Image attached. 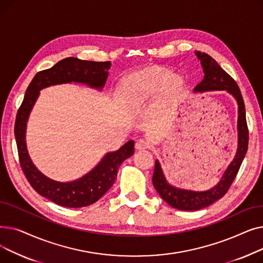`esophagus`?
<instances>
[{"label": "esophagus", "mask_w": 263, "mask_h": 263, "mask_svg": "<svg viewBox=\"0 0 263 263\" xmlns=\"http://www.w3.org/2000/svg\"><path fill=\"white\" fill-rule=\"evenodd\" d=\"M150 147V143L144 139H140L137 140L135 143V148L139 150H143V149H147Z\"/></svg>", "instance_id": "obj_1"}]
</instances>
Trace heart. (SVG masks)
I'll use <instances>...</instances> for the list:
<instances>
[{
	"label": "heart",
	"instance_id": "heart-1",
	"mask_svg": "<svg viewBox=\"0 0 263 263\" xmlns=\"http://www.w3.org/2000/svg\"><path fill=\"white\" fill-rule=\"evenodd\" d=\"M182 84L180 77L172 74L165 69H146L129 77L123 83V88L137 98H143L158 90L162 85L168 92H174Z\"/></svg>",
	"mask_w": 263,
	"mask_h": 263
}]
</instances>
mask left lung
<instances>
[{"instance_id":"left-lung-1","label":"left lung","mask_w":263,"mask_h":263,"mask_svg":"<svg viewBox=\"0 0 263 263\" xmlns=\"http://www.w3.org/2000/svg\"><path fill=\"white\" fill-rule=\"evenodd\" d=\"M197 58L200 60L203 67L204 77L203 80L195 87V91L204 90H224L226 89L231 95L236 97L239 104V146L234 160L228 166L223 178L220 179L219 183L213 189L205 192H193L186 190L176 189L170 185L163 175L161 165L159 161H156L155 172L153 176V182L155 189L158 191L159 195L166 201L173 208L184 210V211H195L205 206L210 205L219 198H222L228 192L231 186L234 178L240 170L242 161L248 147V128L245 116V105L241 93V90L234 81L225 70L220 67L217 62L212 59L210 55L200 53L196 51Z\"/></svg>"}]
</instances>
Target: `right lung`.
<instances>
[{
	"mask_svg": "<svg viewBox=\"0 0 263 263\" xmlns=\"http://www.w3.org/2000/svg\"><path fill=\"white\" fill-rule=\"evenodd\" d=\"M109 67V62L82 61L77 58L64 59L53 67L35 74L17 112L15 136L22 172L38 194L60 205L81 208L99 200L114 184L121 163L134 154V142L129 141L115 153L107 154L99 165L79 180L58 182L41 174L27 155L25 145L27 118L40 89L70 82L85 83L91 87L102 88Z\"/></svg>",
	"mask_w": 263,
	"mask_h": 263,
	"instance_id": "obj_1",
	"label": "right lung"
}]
</instances>
